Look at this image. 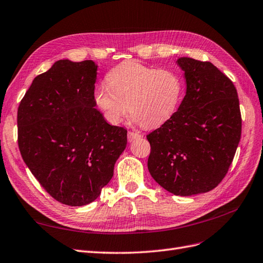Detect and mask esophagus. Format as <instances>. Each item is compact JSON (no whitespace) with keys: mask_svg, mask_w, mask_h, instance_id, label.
Segmentation results:
<instances>
[{"mask_svg":"<svg viewBox=\"0 0 263 263\" xmlns=\"http://www.w3.org/2000/svg\"><path fill=\"white\" fill-rule=\"evenodd\" d=\"M142 136L139 133V132H132V131H129L127 132V141L129 142H132L134 140H138L140 139Z\"/></svg>","mask_w":263,"mask_h":263,"instance_id":"obj_1","label":"esophagus"}]
</instances>
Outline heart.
<instances>
[{"instance_id":"b5f03b06","label":"heart","mask_w":263,"mask_h":263,"mask_svg":"<svg viewBox=\"0 0 263 263\" xmlns=\"http://www.w3.org/2000/svg\"><path fill=\"white\" fill-rule=\"evenodd\" d=\"M106 80L108 86L95 89L93 100L112 124L121 122L130 110L136 122L157 127L174 116L183 98V79L172 69L129 61L112 68Z\"/></svg>"}]
</instances>
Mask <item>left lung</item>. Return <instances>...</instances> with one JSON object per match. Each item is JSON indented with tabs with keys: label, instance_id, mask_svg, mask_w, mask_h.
Returning a JSON list of instances; mask_svg holds the SVG:
<instances>
[{
	"label": "left lung",
	"instance_id": "8db88e82",
	"mask_svg": "<svg viewBox=\"0 0 263 263\" xmlns=\"http://www.w3.org/2000/svg\"><path fill=\"white\" fill-rule=\"evenodd\" d=\"M186 95L178 110L146 136L149 174L167 192L192 196L226 176L241 137V114L232 81L209 62L177 59Z\"/></svg>",
	"mask_w": 263,
	"mask_h": 263
}]
</instances>
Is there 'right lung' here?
I'll return each mask as SVG.
<instances>
[{
	"label": "right lung",
	"instance_id": "obj_1",
	"mask_svg": "<svg viewBox=\"0 0 263 263\" xmlns=\"http://www.w3.org/2000/svg\"><path fill=\"white\" fill-rule=\"evenodd\" d=\"M97 66L62 59L37 76L17 110L18 147L52 198L84 206L99 197L126 146V130L109 124L93 100Z\"/></svg>",
	"mask_w": 263,
	"mask_h": 263
}]
</instances>
